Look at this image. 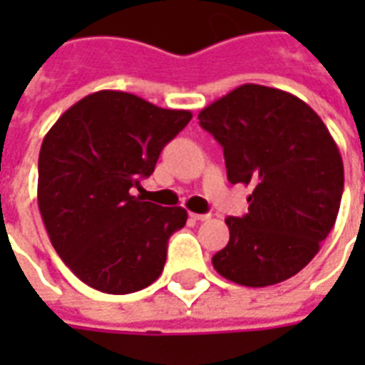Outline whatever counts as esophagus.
Returning <instances> with one entry per match:
<instances>
[{
	"label": "esophagus",
	"instance_id": "1",
	"mask_svg": "<svg viewBox=\"0 0 365 365\" xmlns=\"http://www.w3.org/2000/svg\"><path fill=\"white\" fill-rule=\"evenodd\" d=\"M190 217L193 219V221H199V222H203V221H209L211 219V215H201V213H190Z\"/></svg>",
	"mask_w": 365,
	"mask_h": 365
}]
</instances>
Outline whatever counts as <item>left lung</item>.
Masks as SVG:
<instances>
[{
    "mask_svg": "<svg viewBox=\"0 0 365 365\" xmlns=\"http://www.w3.org/2000/svg\"><path fill=\"white\" fill-rule=\"evenodd\" d=\"M221 144L230 183L252 187L248 213L229 217V245L213 268L266 287L305 268L334 227L344 166L321 117L287 91L245 83L199 113Z\"/></svg>",
    "mask_w": 365,
    "mask_h": 365,
    "instance_id": "8db88e82",
    "label": "left lung"
}]
</instances>
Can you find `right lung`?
<instances>
[{
    "instance_id": "1",
    "label": "right lung",
    "mask_w": 365,
    "mask_h": 365,
    "mask_svg": "<svg viewBox=\"0 0 365 365\" xmlns=\"http://www.w3.org/2000/svg\"><path fill=\"white\" fill-rule=\"evenodd\" d=\"M190 120V111L103 90L72 105L46 133L38 209L54 250L86 285L125 295L160 277L168 240L187 211L143 201L130 190Z\"/></svg>"
}]
</instances>
